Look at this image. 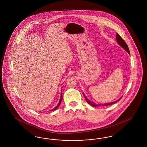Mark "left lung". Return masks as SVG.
<instances>
[{"instance_id":"1","label":"left lung","mask_w":147,"mask_h":147,"mask_svg":"<svg viewBox=\"0 0 147 147\" xmlns=\"http://www.w3.org/2000/svg\"><path fill=\"white\" fill-rule=\"evenodd\" d=\"M116 41L118 43V44L121 47H122L123 49H125L126 52H127L129 54H130L129 48H128L127 45L125 41L123 40V39L120 36L118 33H116ZM83 94H84V96L85 97L87 102L89 104L90 106H93V107H97V106H109V105H111L114 104L115 103L117 102L118 101H119L121 99V98H120L119 100H117V101H114L113 102L108 103H101V104H99V105H97L95 103L93 102L92 101H90L89 99H88V98H87V96L85 95V94L84 93H83Z\"/></svg>"}]
</instances>
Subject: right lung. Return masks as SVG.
<instances>
[{
	"instance_id": "1",
	"label": "right lung",
	"mask_w": 147,
	"mask_h": 147,
	"mask_svg": "<svg viewBox=\"0 0 147 147\" xmlns=\"http://www.w3.org/2000/svg\"><path fill=\"white\" fill-rule=\"evenodd\" d=\"M62 92L61 93V96H60V101H59V102L58 103V105H57V106H56L55 107H54L53 109H52L51 111L50 110L49 111H55V110H56L57 109H58L59 107V106L60 105V104H61V101H62Z\"/></svg>"
}]
</instances>
